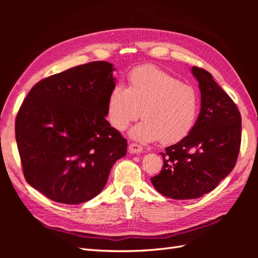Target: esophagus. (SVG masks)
I'll return each instance as SVG.
<instances>
[{
	"mask_svg": "<svg viewBox=\"0 0 258 258\" xmlns=\"http://www.w3.org/2000/svg\"><path fill=\"white\" fill-rule=\"evenodd\" d=\"M129 152L132 153V154H140L143 152V147L141 145L139 144H136V143H131L129 144Z\"/></svg>",
	"mask_w": 258,
	"mask_h": 258,
	"instance_id": "obj_1",
	"label": "esophagus"
}]
</instances>
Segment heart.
Masks as SVG:
<instances>
[{
    "label": "heart",
    "mask_w": 258,
    "mask_h": 258,
    "mask_svg": "<svg viewBox=\"0 0 258 258\" xmlns=\"http://www.w3.org/2000/svg\"><path fill=\"white\" fill-rule=\"evenodd\" d=\"M141 113L144 119L131 129L132 139L173 144L188 136L196 123L199 95L191 85L158 68L140 67L129 74L127 88L116 85L111 90L106 115L115 129L123 131Z\"/></svg>",
    "instance_id": "heart-1"
}]
</instances>
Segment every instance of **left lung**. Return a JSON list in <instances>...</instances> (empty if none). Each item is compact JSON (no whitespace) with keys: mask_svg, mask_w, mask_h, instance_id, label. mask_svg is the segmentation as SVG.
Returning <instances> with one entry per match:
<instances>
[{"mask_svg":"<svg viewBox=\"0 0 258 258\" xmlns=\"http://www.w3.org/2000/svg\"><path fill=\"white\" fill-rule=\"evenodd\" d=\"M199 84L201 108L182 141L160 153L161 172L151 178L154 188L171 199H196L212 191L235 168L241 143V115L213 76L191 68Z\"/></svg>","mask_w":258,"mask_h":258,"instance_id":"obj_1","label":"left lung"}]
</instances>
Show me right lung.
<instances>
[{
    "label": "right lung",
    "mask_w": 258,
    "mask_h": 258,
    "mask_svg": "<svg viewBox=\"0 0 258 258\" xmlns=\"http://www.w3.org/2000/svg\"><path fill=\"white\" fill-rule=\"evenodd\" d=\"M115 69L95 61L42 80L16 117V141L27 182L47 198L79 205L95 198L127 140L105 117Z\"/></svg>",
    "instance_id": "obj_1"
}]
</instances>
